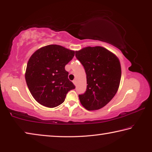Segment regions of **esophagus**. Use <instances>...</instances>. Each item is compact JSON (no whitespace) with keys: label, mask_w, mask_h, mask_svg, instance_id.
Here are the masks:
<instances>
[{"label":"esophagus","mask_w":152,"mask_h":152,"mask_svg":"<svg viewBox=\"0 0 152 152\" xmlns=\"http://www.w3.org/2000/svg\"><path fill=\"white\" fill-rule=\"evenodd\" d=\"M73 82L74 85H75V86H76V84H77V81L75 80H75H73Z\"/></svg>","instance_id":"esophagus-1"}]
</instances>
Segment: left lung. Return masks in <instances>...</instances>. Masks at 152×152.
Listing matches in <instances>:
<instances>
[{"mask_svg":"<svg viewBox=\"0 0 152 152\" xmlns=\"http://www.w3.org/2000/svg\"><path fill=\"white\" fill-rule=\"evenodd\" d=\"M75 56L85 69L87 89L79 95V100L88 110L105 106L118 91L121 67L115 54L102 46L86 47L75 51Z\"/></svg>","mask_w":152,"mask_h":152,"instance_id":"obj_1","label":"left lung"}]
</instances>
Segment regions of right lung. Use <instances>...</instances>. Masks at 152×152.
I'll return each mask as SVG.
<instances>
[{
    "instance_id": "right-lung-1",
    "label": "right lung",
    "mask_w": 152,
    "mask_h": 152,
    "mask_svg": "<svg viewBox=\"0 0 152 152\" xmlns=\"http://www.w3.org/2000/svg\"><path fill=\"white\" fill-rule=\"evenodd\" d=\"M74 55L73 50L51 44L37 50L29 58L25 77L32 96L41 105L58 106L68 91L75 88L64 69Z\"/></svg>"
}]
</instances>
